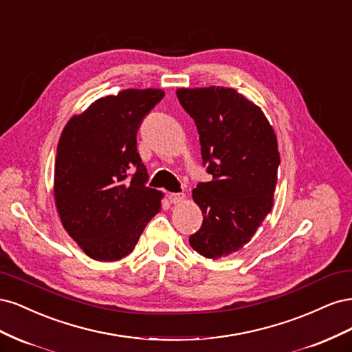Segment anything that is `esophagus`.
I'll return each mask as SVG.
<instances>
[{
    "mask_svg": "<svg viewBox=\"0 0 352 352\" xmlns=\"http://www.w3.org/2000/svg\"><path fill=\"white\" fill-rule=\"evenodd\" d=\"M168 199L172 204H182V202L186 199L185 194H168Z\"/></svg>",
    "mask_w": 352,
    "mask_h": 352,
    "instance_id": "1",
    "label": "esophagus"
}]
</instances>
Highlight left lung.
<instances>
[{
  "label": "left lung",
  "mask_w": 352,
  "mask_h": 352,
  "mask_svg": "<svg viewBox=\"0 0 352 352\" xmlns=\"http://www.w3.org/2000/svg\"><path fill=\"white\" fill-rule=\"evenodd\" d=\"M179 102L199 133L210 182L192 190L202 226L189 243L207 258L239 251L273 207L280 157L272 124L258 105L233 88H179Z\"/></svg>",
  "instance_id": "1"
}]
</instances>
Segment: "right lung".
Returning a JSON list of instances; mask_svg holds the SVG:
<instances>
[{
    "label": "right lung",
    "instance_id": "1",
    "mask_svg": "<svg viewBox=\"0 0 352 352\" xmlns=\"http://www.w3.org/2000/svg\"><path fill=\"white\" fill-rule=\"evenodd\" d=\"M162 89H124L94 101L61 132L54 166V198L63 228L88 257L117 261L129 255L162 207L163 194L145 186L136 150L144 117ZM137 172L131 182L126 176Z\"/></svg>",
    "mask_w": 352,
    "mask_h": 352
}]
</instances>
